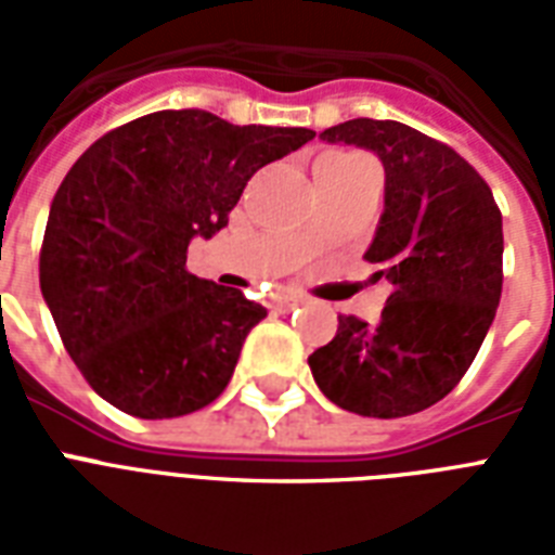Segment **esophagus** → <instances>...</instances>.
I'll return each mask as SVG.
<instances>
[{
    "instance_id": "esophagus-1",
    "label": "esophagus",
    "mask_w": 555,
    "mask_h": 555,
    "mask_svg": "<svg viewBox=\"0 0 555 555\" xmlns=\"http://www.w3.org/2000/svg\"><path fill=\"white\" fill-rule=\"evenodd\" d=\"M296 305H302V296L291 294V291H282V294L270 296V308H273V311H279V313L294 311Z\"/></svg>"
}]
</instances>
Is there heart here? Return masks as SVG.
Wrapping results in <instances>:
<instances>
[{
    "mask_svg": "<svg viewBox=\"0 0 555 555\" xmlns=\"http://www.w3.org/2000/svg\"><path fill=\"white\" fill-rule=\"evenodd\" d=\"M328 158H354V155H348V152H334V155H328Z\"/></svg>",
    "mask_w": 555,
    "mask_h": 555,
    "instance_id": "obj_1",
    "label": "heart"
}]
</instances>
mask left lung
I'll list each match as a JSON object with an SVG mask.
<instances>
[{"mask_svg": "<svg viewBox=\"0 0 555 555\" xmlns=\"http://www.w3.org/2000/svg\"><path fill=\"white\" fill-rule=\"evenodd\" d=\"M371 150L386 169V209L365 261L391 282L379 320L339 317L308 357L331 403L405 417L452 391L473 365L501 299V209L473 164L397 120L357 117L320 134Z\"/></svg>", "mask_w": 555, "mask_h": 555, "instance_id": "8db88e82", "label": "left lung"}]
</instances>
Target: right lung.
Returning <instances> with one entry per match:
<instances>
[{
	"instance_id": "add662e5",
	"label": "right lung",
	"mask_w": 555,
	"mask_h": 555,
	"mask_svg": "<svg viewBox=\"0 0 555 555\" xmlns=\"http://www.w3.org/2000/svg\"><path fill=\"white\" fill-rule=\"evenodd\" d=\"M313 134L167 108L106 132L68 169L48 212L39 287L103 400L160 421L224 391L268 311L192 276L186 247L227 227L247 181Z\"/></svg>"
}]
</instances>
